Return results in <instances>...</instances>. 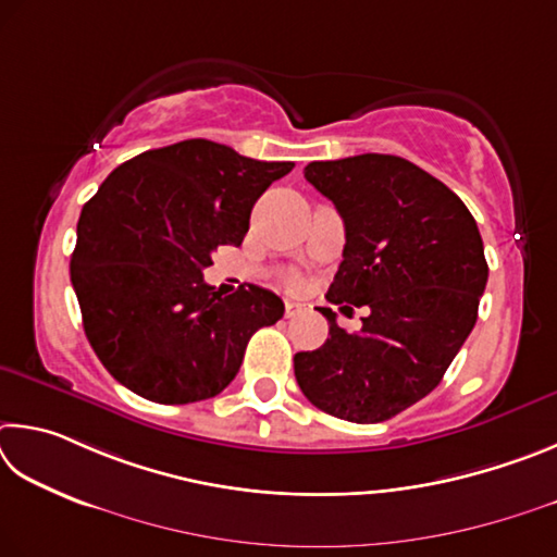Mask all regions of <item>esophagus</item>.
I'll return each instance as SVG.
<instances>
[{
    "mask_svg": "<svg viewBox=\"0 0 557 557\" xmlns=\"http://www.w3.org/2000/svg\"><path fill=\"white\" fill-rule=\"evenodd\" d=\"M298 313H304V306L294 304V300H286V318H296Z\"/></svg>",
    "mask_w": 557,
    "mask_h": 557,
    "instance_id": "esophagus-1",
    "label": "esophagus"
}]
</instances>
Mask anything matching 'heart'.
Segmentation results:
<instances>
[{
  "label": "heart",
  "mask_w": 557,
  "mask_h": 557,
  "mask_svg": "<svg viewBox=\"0 0 557 557\" xmlns=\"http://www.w3.org/2000/svg\"><path fill=\"white\" fill-rule=\"evenodd\" d=\"M288 286L298 288V286H300V276H296V273H294V276H288Z\"/></svg>",
  "instance_id": "obj_1"
}]
</instances>
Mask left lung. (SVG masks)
I'll return each instance as SVG.
<instances>
[{
	"mask_svg": "<svg viewBox=\"0 0 557 557\" xmlns=\"http://www.w3.org/2000/svg\"><path fill=\"white\" fill-rule=\"evenodd\" d=\"M306 181L347 232L325 298L369 306V315L349 335L333 308H320L330 335L294 357L298 386L343 421H388L441 384L472 333L490 276L480 230L445 183L401 156L313 161Z\"/></svg>",
	"mask_w": 557,
	"mask_h": 557,
	"instance_id": "obj_1",
	"label": "left lung"
}]
</instances>
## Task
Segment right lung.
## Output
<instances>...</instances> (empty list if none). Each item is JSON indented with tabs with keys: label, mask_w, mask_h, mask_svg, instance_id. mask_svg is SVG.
Wrapping results in <instances>:
<instances>
[{
	"label": "right lung",
	"mask_w": 557,
	"mask_h": 557,
	"mask_svg": "<svg viewBox=\"0 0 557 557\" xmlns=\"http://www.w3.org/2000/svg\"><path fill=\"white\" fill-rule=\"evenodd\" d=\"M290 161H257L188 139L107 175L77 220L71 281L83 327L107 372L156 404L218 396L249 337L284 318V300L249 284H205L222 244H242L253 202Z\"/></svg>",
	"instance_id": "right-lung-1"
}]
</instances>
